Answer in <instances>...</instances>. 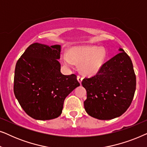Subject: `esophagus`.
<instances>
[{"mask_svg":"<svg viewBox=\"0 0 147 147\" xmlns=\"http://www.w3.org/2000/svg\"><path fill=\"white\" fill-rule=\"evenodd\" d=\"M77 78H78V82H79L81 84V82H82V80H83V77H82L81 76H78Z\"/></svg>","mask_w":147,"mask_h":147,"instance_id":"34e87169","label":"esophagus"}]
</instances>
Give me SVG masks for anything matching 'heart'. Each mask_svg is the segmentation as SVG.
Segmentation results:
<instances>
[{
    "instance_id": "heart-1",
    "label": "heart",
    "mask_w": 147,
    "mask_h": 147,
    "mask_svg": "<svg viewBox=\"0 0 147 147\" xmlns=\"http://www.w3.org/2000/svg\"><path fill=\"white\" fill-rule=\"evenodd\" d=\"M106 50L98 46H81L73 47L68 53L61 56L62 61L66 66L73 67L74 63H79L82 73L92 76L98 73L103 65L106 59Z\"/></svg>"
}]
</instances>
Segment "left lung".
I'll use <instances>...</instances> for the list:
<instances>
[{"label": "left lung", "instance_id": "1", "mask_svg": "<svg viewBox=\"0 0 147 147\" xmlns=\"http://www.w3.org/2000/svg\"><path fill=\"white\" fill-rule=\"evenodd\" d=\"M104 63L95 76L82 84L87 92L84 108L92 117L111 120L120 116L131 104L136 90V76L131 59L122 48Z\"/></svg>", "mask_w": 147, "mask_h": 147}]
</instances>
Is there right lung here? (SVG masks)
Segmentation results:
<instances>
[{"label": "right lung", "mask_w": 147, "mask_h": 147, "mask_svg": "<svg viewBox=\"0 0 147 147\" xmlns=\"http://www.w3.org/2000/svg\"><path fill=\"white\" fill-rule=\"evenodd\" d=\"M61 45L35 43L27 48L17 62L14 93L22 108L36 120L61 115L65 98L80 84L75 74L61 73Z\"/></svg>", "instance_id": "add662e5"}]
</instances>
